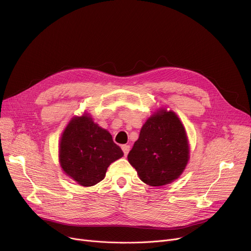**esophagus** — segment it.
<instances>
[{
	"mask_svg": "<svg viewBox=\"0 0 251 251\" xmlns=\"http://www.w3.org/2000/svg\"><path fill=\"white\" fill-rule=\"evenodd\" d=\"M122 148V151H124V154L127 155L129 151H130V146H128V144H123V146L121 147Z\"/></svg>",
	"mask_w": 251,
	"mask_h": 251,
	"instance_id": "34e87169",
	"label": "esophagus"
}]
</instances>
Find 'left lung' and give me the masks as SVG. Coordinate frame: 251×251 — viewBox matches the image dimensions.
<instances>
[{
	"mask_svg": "<svg viewBox=\"0 0 251 251\" xmlns=\"http://www.w3.org/2000/svg\"><path fill=\"white\" fill-rule=\"evenodd\" d=\"M189 153L186 130L179 117L173 111L160 108L141 127L127 159L142 182L159 187L181 176Z\"/></svg>",
	"mask_w": 251,
	"mask_h": 251,
	"instance_id": "obj_1",
	"label": "left lung"
}]
</instances>
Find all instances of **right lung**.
Masks as SVG:
<instances>
[{"mask_svg": "<svg viewBox=\"0 0 251 251\" xmlns=\"http://www.w3.org/2000/svg\"><path fill=\"white\" fill-rule=\"evenodd\" d=\"M123 155L109 131L85 112L71 118L60 138L59 162L63 172L84 187L100 182L108 167Z\"/></svg>", "mask_w": 251, "mask_h": 251, "instance_id": "1", "label": "right lung"}]
</instances>
